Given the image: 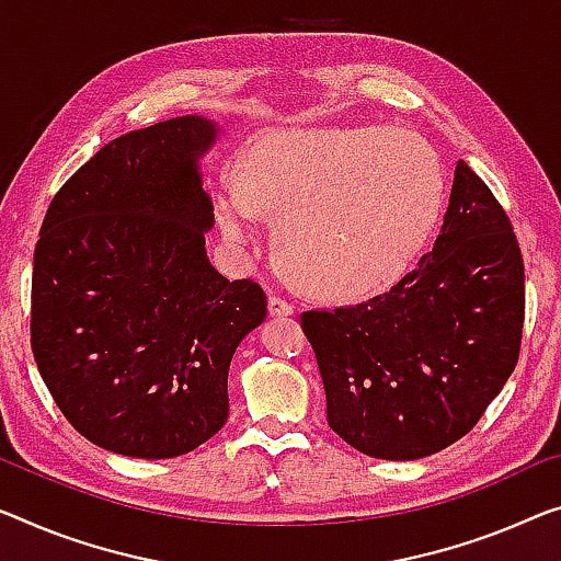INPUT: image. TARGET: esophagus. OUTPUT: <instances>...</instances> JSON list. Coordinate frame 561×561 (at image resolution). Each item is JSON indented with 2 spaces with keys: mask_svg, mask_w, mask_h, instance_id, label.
I'll return each mask as SVG.
<instances>
[{
  "mask_svg": "<svg viewBox=\"0 0 561 561\" xmlns=\"http://www.w3.org/2000/svg\"><path fill=\"white\" fill-rule=\"evenodd\" d=\"M270 314L272 317H291L295 314V305L287 302V299L279 295H272L270 297Z\"/></svg>",
  "mask_w": 561,
  "mask_h": 561,
  "instance_id": "obj_1",
  "label": "esophagus"
}]
</instances>
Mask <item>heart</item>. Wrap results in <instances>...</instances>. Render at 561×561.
Wrapping results in <instances>:
<instances>
[{
    "label": "heart",
    "instance_id": "heart-1",
    "mask_svg": "<svg viewBox=\"0 0 561 561\" xmlns=\"http://www.w3.org/2000/svg\"><path fill=\"white\" fill-rule=\"evenodd\" d=\"M239 181L216 183L231 247L279 211L274 249L314 295L363 299L396 284L436 229L446 175L421 133L390 125L266 130L239 150Z\"/></svg>",
    "mask_w": 561,
    "mask_h": 561
}]
</instances>
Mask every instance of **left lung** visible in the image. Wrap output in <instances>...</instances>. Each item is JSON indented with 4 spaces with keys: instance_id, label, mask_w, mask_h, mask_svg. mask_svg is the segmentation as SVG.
<instances>
[{
    "instance_id": "8db88e82",
    "label": "left lung",
    "mask_w": 561,
    "mask_h": 561,
    "mask_svg": "<svg viewBox=\"0 0 561 561\" xmlns=\"http://www.w3.org/2000/svg\"><path fill=\"white\" fill-rule=\"evenodd\" d=\"M522 328L519 241L466 161L433 252L411 274L367 302L302 314L330 428L386 461L463 438L514 373Z\"/></svg>"
}]
</instances>
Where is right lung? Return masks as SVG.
I'll use <instances>...</instances> for the list:
<instances>
[{
    "label": "right lung",
    "instance_id": "right-lung-1",
    "mask_svg": "<svg viewBox=\"0 0 561 561\" xmlns=\"http://www.w3.org/2000/svg\"><path fill=\"white\" fill-rule=\"evenodd\" d=\"M219 125L181 115L111 140L49 204L32 270V353L95 446L175 458L229 417V365L266 295L206 256L201 158Z\"/></svg>",
    "mask_w": 561,
    "mask_h": 561
}]
</instances>
